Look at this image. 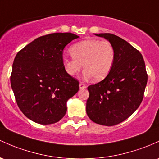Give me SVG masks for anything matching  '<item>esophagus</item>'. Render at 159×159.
Listing matches in <instances>:
<instances>
[{"instance_id": "obj_1", "label": "esophagus", "mask_w": 159, "mask_h": 159, "mask_svg": "<svg viewBox=\"0 0 159 159\" xmlns=\"http://www.w3.org/2000/svg\"><path fill=\"white\" fill-rule=\"evenodd\" d=\"M79 88H80V89H85L87 88V86L84 83H80Z\"/></svg>"}]
</instances>
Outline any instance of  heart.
<instances>
[{
    "mask_svg": "<svg viewBox=\"0 0 159 159\" xmlns=\"http://www.w3.org/2000/svg\"><path fill=\"white\" fill-rule=\"evenodd\" d=\"M71 58H63L65 70L75 76L84 69L86 78L93 77L94 81H101L110 72L116 60V50L109 41L87 39L75 43L69 49Z\"/></svg>",
    "mask_w": 159,
    "mask_h": 159,
    "instance_id": "obj_1",
    "label": "heart"
}]
</instances>
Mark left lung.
Segmentation results:
<instances>
[{
  "label": "left lung",
  "mask_w": 159,
  "mask_h": 159,
  "mask_svg": "<svg viewBox=\"0 0 159 159\" xmlns=\"http://www.w3.org/2000/svg\"><path fill=\"white\" fill-rule=\"evenodd\" d=\"M110 41L116 60L102 81L88 86L87 114L91 121L113 126L126 120L143 99L148 75L142 54L126 41L110 33L95 34Z\"/></svg>",
  "instance_id": "left-lung-1"
}]
</instances>
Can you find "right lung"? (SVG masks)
I'll return each mask as SVG.
<instances>
[{"mask_svg":"<svg viewBox=\"0 0 159 159\" xmlns=\"http://www.w3.org/2000/svg\"><path fill=\"white\" fill-rule=\"evenodd\" d=\"M78 36L53 33L36 38L20 50L10 83L22 112L41 125L56 123L66 113V101L79 90V81L66 72L63 49Z\"/></svg>","mask_w":159,"mask_h":159,"instance_id":"1","label":"right lung"}]
</instances>
